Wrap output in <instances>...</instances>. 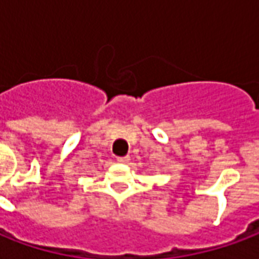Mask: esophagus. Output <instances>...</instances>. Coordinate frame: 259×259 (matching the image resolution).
I'll return each instance as SVG.
<instances>
[{"label": "esophagus", "mask_w": 259, "mask_h": 259, "mask_svg": "<svg viewBox=\"0 0 259 259\" xmlns=\"http://www.w3.org/2000/svg\"><path fill=\"white\" fill-rule=\"evenodd\" d=\"M116 161H118L119 163H127L130 161V157H127V155H126V157H119L116 158Z\"/></svg>", "instance_id": "esophagus-1"}]
</instances>
